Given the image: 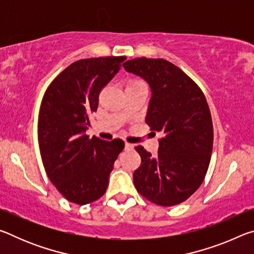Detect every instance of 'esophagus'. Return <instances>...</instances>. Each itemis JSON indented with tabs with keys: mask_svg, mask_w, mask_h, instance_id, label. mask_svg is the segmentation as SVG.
I'll return each instance as SVG.
<instances>
[{
	"mask_svg": "<svg viewBox=\"0 0 254 254\" xmlns=\"http://www.w3.org/2000/svg\"><path fill=\"white\" fill-rule=\"evenodd\" d=\"M124 148H126L127 151H131V150H133V148H134V145L131 144V143H126Z\"/></svg>",
	"mask_w": 254,
	"mask_h": 254,
	"instance_id": "34e87169",
	"label": "esophagus"
}]
</instances>
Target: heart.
Masks as SVG:
<instances>
[{"instance_id":"heart-1","label":"heart","mask_w":254,"mask_h":254,"mask_svg":"<svg viewBox=\"0 0 254 254\" xmlns=\"http://www.w3.org/2000/svg\"><path fill=\"white\" fill-rule=\"evenodd\" d=\"M135 83H142V81H141V80H132L130 84H135Z\"/></svg>"}]
</instances>
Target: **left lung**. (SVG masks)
Here are the masks:
<instances>
[{"instance_id":"obj_1","label":"left lung","mask_w":254,"mask_h":254,"mask_svg":"<svg viewBox=\"0 0 254 254\" xmlns=\"http://www.w3.org/2000/svg\"><path fill=\"white\" fill-rule=\"evenodd\" d=\"M124 69L151 88L145 122L162 133L158 154L135 150L141 166L133 174L136 190L160 206L178 205L199 188L213 149V123L205 95L194 80L165 59L135 58Z\"/></svg>"}]
</instances>
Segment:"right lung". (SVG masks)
Returning <instances> with one entry per match:
<instances>
[{"mask_svg":"<svg viewBox=\"0 0 254 254\" xmlns=\"http://www.w3.org/2000/svg\"><path fill=\"white\" fill-rule=\"evenodd\" d=\"M126 59L77 60L56 77L42 98L38 119L42 163L50 182L71 203L89 204L105 194L114 161L124 149L122 140L89 139L85 132L102 88Z\"/></svg>","mask_w":254,"mask_h":254,"instance_id":"1","label":"right lung"}]
</instances>
